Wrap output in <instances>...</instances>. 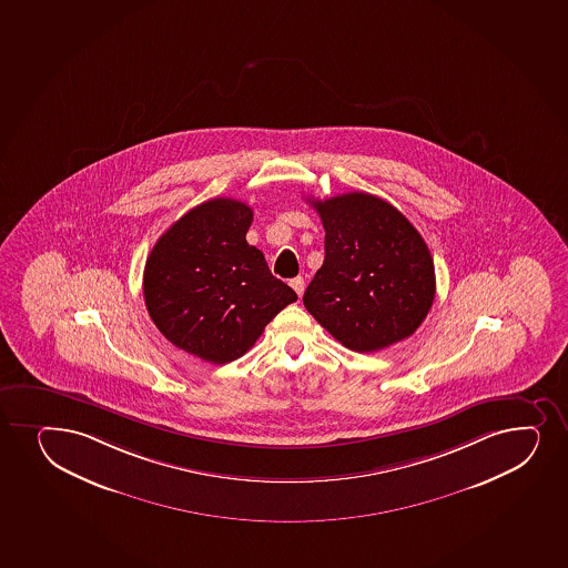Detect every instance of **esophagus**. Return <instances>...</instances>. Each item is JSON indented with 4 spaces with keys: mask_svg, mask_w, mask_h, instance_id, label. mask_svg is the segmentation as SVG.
<instances>
[{
    "mask_svg": "<svg viewBox=\"0 0 568 568\" xmlns=\"http://www.w3.org/2000/svg\"><path fill=\"white\" fill-rule=\"evenodd\" d=\"M291 287L294 288V293L298 294V296H302L304 294V288H306V283H304V277H294V280H291Z\"/></svg>",
    "mask_w": 568,
    "mask_h": 568,
    "instance_id": "esophagus-1",
    "label": "esophagus"
}]
</instances>
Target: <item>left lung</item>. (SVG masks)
<instances>
[{
  "mask_svg": "<svg viewBox=\"0 0 568 568\" xmlns=\"http://www.w3.org/2000/svg\"><path fill=\"white\" fill-rule=\"evenodd\" d=\"M310 204L325 229V262L304 293L307 312L357 353L409 338L436 293L433 256L414 224L366 192Z\"/></svg>",
  "mask_w": 568,
  "mask_h": 568,
  "instance_id": "obj_1",
  "label": "left lung"
}]
</instances>
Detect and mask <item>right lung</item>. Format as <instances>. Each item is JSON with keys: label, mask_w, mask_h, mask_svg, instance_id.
<instances>
[{"label": "right lung", "mask_w": 568, "mask_h": 568, "mask_svg": "<svg viewBox=\"0 0 568 568\" xmlns=\"http://www.w3.org/2000/svg\"><path fill=\"white\" fill-rule=\"evenodd\" d=\"M253 210L213 197L154 243L143 296L154 325L179 349L213 364L245 355L275 315L298 300L245 240Z\"/></svg>", "instance_id": "1"}]
</instances>
